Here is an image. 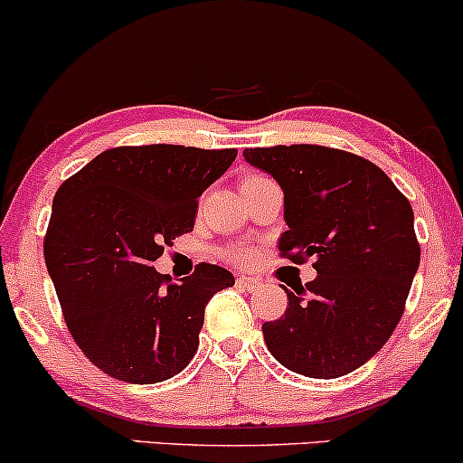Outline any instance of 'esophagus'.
<instances>
[{
    "label": "esophagus",
    "mask_w": 463,
    "mask_h": 463,
    "mask_svg": "<svg viewBox=\"0 0 463 463\" xmlns=\"http://www.w3.org/2000/svg\"><path fill=\"white\" fill-rule=\"evenodd\" d=\"M237 286L248 289V292H255V289L261 288V281H259V279H255V277H246V274H240V277H237Z\"/></svg>",
    "instance_id": "1"
}]
</instances>
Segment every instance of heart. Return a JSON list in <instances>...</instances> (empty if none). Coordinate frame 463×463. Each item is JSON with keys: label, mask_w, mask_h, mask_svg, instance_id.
I'll list each match as a JSON object with an SVG mask.
<instances>
[{"label": "heart", "mask_w": 463, "mask_h": 463, "mask_svg": "<svg viewBox=\"0 0 463 463\" xmlns=\"http://www.w3.org/2000/svg\"><path fill=\"white\" fill-rule=\"evenodd\" d=\"M248 180H257V177H248ZM237 259V261H248V259L252 257V252L250 250H246V248H243V250H237L235 255H232Z\"/></svg>", "instance_id": "1"}]
</instances>
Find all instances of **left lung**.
I'll use <instances>...</instances> for the list:
<instances>
[{
    "label": "left lung",
    "mask_w": 463,
    "mask_h": 463,
    "mask_svg": "<svg viewBox=\"0 0 463 463\" xmlns=\"http://www.w3.org/2000/svg\"><path fill=\"white\" fill-rule=\"evenodd\" d=\"M283 191L279 250L314 257L318 277L288 294L263 340L283 367L307 378L352 373L387 343L420 266L413 208L383 169L318 145L243 149Z\"/></svg>",
    "instance_id": "8db88e82"
}]
</instances>
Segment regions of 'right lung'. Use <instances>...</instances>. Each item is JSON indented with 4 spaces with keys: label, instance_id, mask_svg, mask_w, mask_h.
I'll return each instance as SVG.
<instances>
[{
    "label": "right lung",
    "instance_id": "right-lung-1",
    "mask_svg": "<svg viewBox=\"0 0 463 463\" xmlns=\"http://www.w3.org/2000/svg\"><path fill=\"white\" fill-rule=\"evenodd\" d=\"M235 157L237 149L118 146L59 186L45 266L68 329L100 372L156 384L191 363L206 303L235 277L200 263L193 277L169 283L151 261L193 231L197 200Z\"/></svg>",
    "mask_w": 463,
    "mask_h": 463
}]
</instances>
